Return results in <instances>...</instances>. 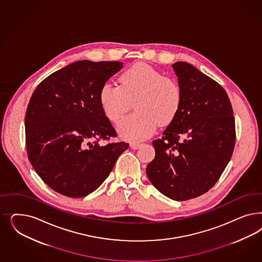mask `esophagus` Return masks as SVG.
Returning a JSON list of instances; mask_svg holds the SVG:
<instances>
[{
    "instance_id": "esophagus-1",
    "label": "esophagus",
    "mask_w": 262,
    "mask_h": 262,
    "mask_svg": "<svg viewBox=\"0 0 262 262\" xmlns=\"http://www.w3.org/2000/svg\"><path fill=\"white\" fill-rule=\"evenodd\" d=\"M140 145H141L140 143H131V144H130V147L133 148V149H137V148L140 147Z\"/></svg>"
}]
</instances>
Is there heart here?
<instances>
[{
    "instance_id": "1",
    "label": "heart",
    "mask_w": 262,
    "mask_h": 262,
    "mask_svg": "<svg viewBox=\"0 0 262 262\" xmlns=\"http://www.w3.org/2000/svg\"><path fill=\"white\" fill-rule=\"evenodd\" d=\"M119 86L105 84L99 101L105 117L118 123L134 103L135 115L124 118L118 133L128 141H142L157 126L169 125L180 112L183 90L177 79L145 63H137L119 77Z\"/></svg>"
}]
</instances>
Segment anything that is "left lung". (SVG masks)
Here are the masks:
<instances>
[{"label": "left lung", "mask_w": 262, "mask_h": 262, "mask_svg": "<svg viewBox=\"0 0 262 262\" xmlns=\"http://www.w3.org/2000/svg\"><path fill=\"white\" fill-rule=\"evenodd\" d=\"M183 90L177 118L154 140L155 157L146 167L153 186L174 201L210 190L235 145V119L226 91L192 64H172Z\"/></svg>", "instance_id": "8db88e82"}]
</instances>
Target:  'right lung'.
I'll return each instance as SVG.
<instances>
[{
  "label": "right lung",
  "mask_w": 262,
  "mask_h": 262,
  "mask_svg": "<svg viewBox=\"0 0 262 262\" xmlns=\"http://www.w3.org/2000/svg\"><path fill=\"white\" fill-rule=\"evenodd\" d=\"M122 64L79 60L45 78L31 97L25 117L28 158L59 194H91L129 146L124 142L99 144L118 136L102 111L99 93Z\"/></svg>",
  "instance_id": "obj_1"
}]
</instances>
